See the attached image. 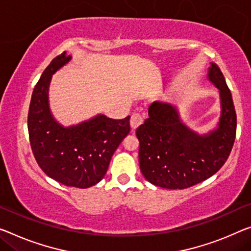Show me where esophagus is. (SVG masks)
<instances>
[{
	"label": "esophagus",
	"instance_id": "esophagus-1",
	"mask_svg": "<svg viewBox=\"0 0 251 251\" xmlns=\"http://www.w3.org/2000/svg\"><path fill=\"white\" fill-rule=\"evenodd\" d=\"M142 123H144V118H142L140 114H139V113H133L132 115H131L130 126H131V128H132L133 130L137 129L139 126H141Z\"/></svg>",
	"mask_w": 251,
	"mask_h": 251
}]
</instances>
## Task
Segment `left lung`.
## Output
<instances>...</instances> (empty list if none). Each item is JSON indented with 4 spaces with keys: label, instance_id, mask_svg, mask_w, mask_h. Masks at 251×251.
Returning <instances> with one entry per match:
<instances>
[{
    "label": "left lung",
    "instance_id": "left-lung-1",
    "mask_svg": "<svg viewBox=\"0 0 251 251\" xmlns=\"http://www.w3.org/2000/svg\"><path fill=\"white\" fill-rule=\"evenodd\" d=\"M207 78L219 90L218 126L200 134L185 125L175 105L155 101L136 131L139 139V164L145 178L156 186L183 190L214 175L232 149L237 115L231 92L217 64L211 63Z\"/></svg>",
    "mask_w": 251,
    "mask_h": 251
}]
</instances>
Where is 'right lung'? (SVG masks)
Returning <instances> with one entry per match:
<instances>
[{
    "label": "right lung",
    "mask_w": 251,
    "mask_h": 251,
    "mask_svg": "<svg viewBox=\"0 0 251 251\" xmlns=\"http://www.w3.org/2000/svg\"><path fill=\"white\" fill-rule=\"evenodd\" d=\"M72 59L64 51L51 60L32 92L28 131L38 165L50 178L66 186L87 188L106 174L113 153L130 132V117L114 120L98 114L78 125L65 126L49 106L52 75Z\"/></svg>",
    "instance_id": "right-lung-1"
}]
</instances>
